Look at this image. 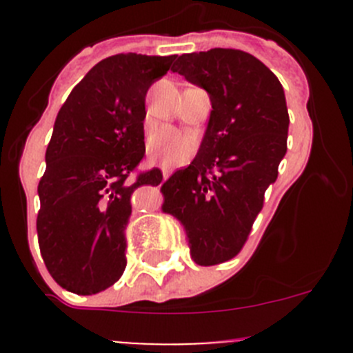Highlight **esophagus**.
I'll use <instances>...</instances> for the list:
<instances>
[{
    "label": "esophagus",
    "instance_id": "esophagus-1",
    "mask_svg": "<svg viewBox=\"0 0 353 353\" xmlns=\"http://www.w3.org/2000/svg\"><path fill=\"white\" fill-rule=\"evenodd\" d=\"M169 174H170L169 170H167V169H163V170H162V176H163V179H167V177H169Z\"/></svg>",
    "mask_w": 353,
    "mask_h": 353
}]
</instances>
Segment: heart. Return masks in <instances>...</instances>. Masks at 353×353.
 Instances as JSON below:
<instances>
[{"label": "heart", "mask_w": 353, "mask_h": 353, "mask_svg": "<svg viewBox=\"0 0 353 353\" xmlns=\"http://www.w3.org/2000/svg\"><path fill=\"white\" fill-rule=\"evenodd\" d=\"M196 150L194 137L172 128H162L150 134L147 141V155L152 163L176 167L186 162Z\"/></svg>", "instance_id": "1"}]
</instances>
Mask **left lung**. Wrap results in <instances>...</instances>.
I'll return each mask as SVG.
<instances>
[{"label":"left lung","instance_id":"8db88e82","mask_svg":"<svg viewBox=\"0 0 353 353\" xmlns=\"http://www.w3.org/2000/svg\"><path fill=\"white\" fill-rule=\"evenodd\" d=\"M172 71L208 92L212 114L193 162L160 188L162 210L184 225L198 265H220L239 254L279 176L285 94L268 68L239 49L183 54Z\"/></svg>","mask_w":353,"mask_h":353}]
</instances>
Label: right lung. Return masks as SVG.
Masks as SVG:
<instances>
[{"mask_svg": "<svg viewBox=\"0 0 353 353\" xmlns=\"http://www.w3.org/2000/svg\"><path fill=\"white\" fill-rule=\"evenodd\" d=\"M174 59L137 52L102 59L59 109L37 190V236L51 276L73 294L105 290L126 268L131 194L162 183L160 169L138 172L145 97Z\"/></svg>", "mask_w": 353, "mask_h": 353, "instance_id": "1", "label": "right lung"}]
</instances>
